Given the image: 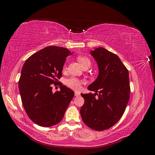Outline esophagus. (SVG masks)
Listing matches in <instances>:
<instances>
[{
	"label": "esophagus",
	"mask_w": 155,
	"mask_h": 155,
	"mask_svg": "<svg viewBox=\"0 0 155 155\" xmlns=\"http://www.w3.org/2000/svg\"><path fill=\"white\" fill-rule=\"evenodd\" d=\"M79 95H80V94H79V92H75V96H79Z\"/></svg>",
	"instance_id": "34e87169"
}]
</instances>
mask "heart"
Masks as SVG:
<instances>
[{
  "instance_id": "heart-1",
  "label": "heart",
  "mask_w": 155,
  "mask_h": 155,
  "mask_svg": "<svg viewBox=\"0 0 155 155\" xmlns=\"http://www.w3.org/2000/svg\"><path fill=\"white\" fill-rule=\"evenodd\" d=\"M78 60L81 64V66L83 67L85 65H90L91 66V61L88 58L85 57V56H79L78 58ZM66 68V65H64V68ZM65 85L69 88L73 89L75 91H78L81 87V85L83 84V81L80 79H79L76 78H70L67 79L64 81Z\"/></svg>"
}]
</instances>
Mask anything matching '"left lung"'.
Masks as SVG:
<instances>
[{"label":"left lung","instance_id":"left-lung-1","mask_svg":"<svg viewBox=\"0 0 155 155\" xmlns=\"http://www.w3.org/2000/svg\"><path fill=\"white\" fill-rule=\"evenodd\" d=\"M91 54L97 62L99 74L88 87L95 93L81 94L85 103L80 114L88 127L101 131L115 125L124 113L130 97L129 72L118 55L104 48H95Z\"/></svg>","mask_w":155,"mask_h":155}]
</instances>
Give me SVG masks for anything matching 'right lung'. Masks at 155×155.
<instances>
[{
	"mask_svg": "<svg viewBox=\"0 0 155 155\" xmlns=\"http://www.w3.org/2000/svg\"><path fill=\"white\" fill-rule=\"evenodd\" d=\"M71 54L67 48L48 46L31 55L23 64L18 89L26 114L35 124L49 127L62 120L74 92L58 79ZM52 84H59L60 91L54 93Z\"/></svg>",
	"mask_w": 155,
	"mask_h": 155,
	"instance_id": "right-lung-1",
	"label": "right lung"
}]
</instances>
